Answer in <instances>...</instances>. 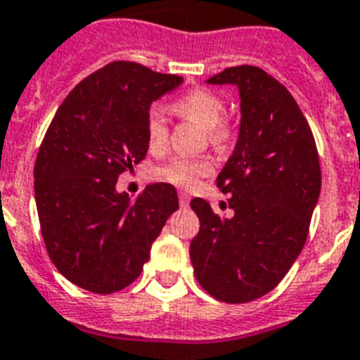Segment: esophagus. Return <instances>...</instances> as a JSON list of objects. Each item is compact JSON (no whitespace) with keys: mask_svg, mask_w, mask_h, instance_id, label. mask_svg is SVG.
Returning <instances> with one entry per match:
<instances>
[{"mask_svg":"<svg viewBox=\"0 0 360 360\" xmlns=\"http://www.w3.org/2000/svg\"><path fill=\"white\" fill-rule=\"evenodd\" d=\"M188 202H190V195H188V193L179 192V205L181 206H188Z\"/></svg>","mask_w":360,"mask_h":360,"instance_id":"34e87169","label":"esophagus"}]
</instances>
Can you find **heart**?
Masks as SVG:
<instances>
[{
    "label": "heart",
    "instance_id": "obj_1",
    "mask_svg": "<svg viewBox=\"0 0 360 360\" xmlns=\"http://www.w3.org/2000/svg\"><path fill=\"white\" fill-rule=\"evenodd\" d=\"M172 112L183 120L201 124L206 130L208 141L215 146H223L232 137V127L224 120L226 105L217 94L206 89H195L174 99L170 105ZM146 145L152 152H162L168 145V123L159 108H150L145 121ZM214 172V165L206 158H172L162 167L158 168V177L172 184L192 188L202 177H208Z\"/></svg>",
    "mask_w": 360,
    "mask_h": 360
}]
</instances>
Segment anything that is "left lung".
I'll return each instance as SVG.
<instances>
[{
	"label": "left lung",
	"instance_id": "obj_1",
	"mask_svg": "<svg viewBox=\"0 0 360 360\" xmlns=\"http://www.w3.org/2000/svg\"><path fill=\"white\" fill-rule=\"evenodd\" d=\"M208 83H233L240 96L239 139L217 177L233 215L192 199L201 226L190 259L212 297L243 304L271 292L301 254L321 193V162L304 114L274 76L240 65Z\"/></svg>",
	"mask_w": 360,
	"mask_h": 360
}]
</instances>
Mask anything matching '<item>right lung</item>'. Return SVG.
<instances>
[{
  "instance_id": "add662e5",
  "label": "right lung",
  "mask_w": 360,
  "mask_h": 360,
  "mask_svg": "<svg viewBox=\"0 0 360 360\" xmlns=\"http://www.w3.org/2000/svg\"><path fill=\"white\" fill-rule=\"evenodd\" d=\"M181 83L112 61L72 89L46 128L34 165L37 217L49 257L79 288L114 293L132 284L179 208L168 183L148 184L136 201L115 192V183L146 158L152 101Z\"/></svg>"
}]
</instances>
